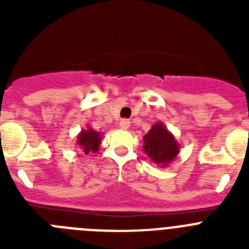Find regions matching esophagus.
I'll use <instances>...</instances> for the list:
<instances>
[{"mask_svg":"<svg viewBox=\"0 0 249 249\" xmlns=\"http://www.w3.org/2000/svg\"><path fill=\"white\" fill-rule=\"evenodd\" d=\"M129 126H131V122L128 120H122L120 122V127L122 129H128Z\"/></svg>","mask_w":249,"mask_h":249,"instance_id":"esophagus-1","label":"esophagus"}]
</instances>
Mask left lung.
<instances>
[{"label":"left lung","mask_w":249,"mask_h":249,"mask_svg":"<svg viewBox=\"0 0 249 249\" xmlns=\"http://www.w3.org/2000/svg\"><path fill=\"white\" fill-rule=\"evenodd\" d=\"M143 151L152 162L164 168L176 160L179 144L163 123L158 121L143 136Z\"/></svg>","instance_id":"8db88e82"}]
</instances>
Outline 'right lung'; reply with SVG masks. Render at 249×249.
<instances>
[{
	"label": "right lung",
	"mask_w": 249,
	"mask_h": 249,
	"mask_svg": "<svg viewBox=\"0 0 249 249\" xmlns=\"http://www.w3.org/2000/svg\"><path fill=\"white\" fill-rule=\"evenodd\" d=\"M77 146L85 155L93 153L100 149L101 143H102V136L100 132L94 131L91 126L87 127V129H82L77 136Z\"/></svg>",
	"instance_id": "right-lung-1"
}]
</instances>
